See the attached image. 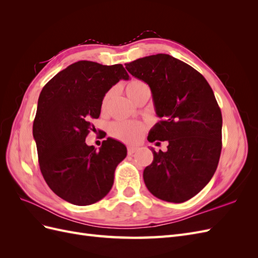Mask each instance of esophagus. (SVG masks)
Returning a JSON list of instances; mask_svg holds the SVG:
<instances>
[{"instance_id": "obj_1", "label": "esophagus", "mask_w": 258, "mask_h": 258, "mask_svg": "<svg viewBox=\"0 0 258 258\" xmlns=\"http://www.w3.org/2000/svg\"><path fill=\"white\" fill-rule=\"evenodd\" d=\"M137 150H138V147H136V146H128V148H127L128 155H132V154H135V153L137 152Z\"/></svg>"}]
</instances>
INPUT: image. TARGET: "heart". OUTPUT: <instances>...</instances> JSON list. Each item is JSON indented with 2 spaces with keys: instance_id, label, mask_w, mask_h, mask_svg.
Listing matches in <instances>:
<instances>
[{
  "instance_id": "1",
  "label": "heart",
  "mask_w": 258,
  "mask_h": 258,
  "mask_svg": "<svg viewBox=\"0 0 258 258\" xmlns=\"http://www.w3.org/2000/svg\"><path fill=\"white\" fill-rule=\"evenodd\" d=\"M150 87L148 85L141 80H131L126 85L127 96L134 101L141 97L145 93H150ZM113 95V90L108 91L103 98L102 106L105 107ZM145 131V126L142 122L139 121H116L111 124L110 132L111 135L119 141L126 143H136L141 139L143 132Z\"/></svg>"
}]
</instances>
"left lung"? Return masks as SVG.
<instances>
[{"label":"left lung","instance_id":"left-lung-1","mask_svg":"<svg viewBox=\"0 0 258 258\" xmlns=\"http://www.w3.org/2000/svg\"><path fill=\"white\" fill-rule=\"evenodd\" d=\"M127 71L152 90L161 120L150 142L168 141L144 169V183L155 197L181 204L192 198L214 175L222 151V112L212 88L194 68L167 53L126 63Z\"/></svg>","mask_w":258,"mask_h":258}]
</instances>
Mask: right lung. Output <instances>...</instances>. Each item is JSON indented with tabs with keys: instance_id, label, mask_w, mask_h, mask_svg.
Wrapping results in <instances>:
<instances>
[{
	"instance_id": "add662e5",
	"label": "right lung",
	"mask_w": 258,
	"mask_h": 258,
	"mask_svg": "<svg viewBox=\"0 0 258 258\" xmlns=\"http://www.w3.org/2000/svg\"><path fill=\"white\" fill-rule=\"evenodd\" d=\"M120 80H129L121 64L82 60L41 91L33 121L40 169L49 188L72 205L89 206L105 197L117 165L127 156L126 146L114 139L103 141L99 151L85 142L105 93Z\"/></svg>"
}]
</instances>
